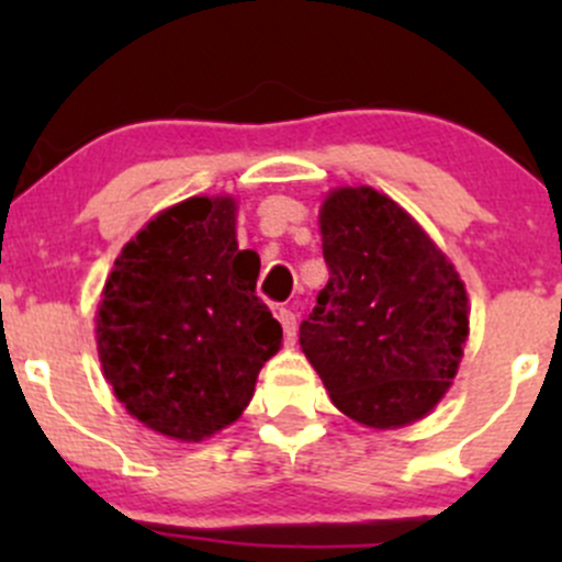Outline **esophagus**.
Returning <instances> with one entry per match:
<instances>
[{
  "instance_id": "34e87169",
  "label": "esophagus",
  "mask_w": 562,
  "mask_h": 562,
  "mask_svg": "<svg viewBox=\"0 0 562 562\" xmlns=\"http://www.w3.org/2000/svg\"><path fill=\"white\" fill-rule=\"evenodd\" d=\"M277 317H280L282 328H285V342L293 345L296 342V313L288 307H280L277 310Z\"/></svg>"
}]
</instances>
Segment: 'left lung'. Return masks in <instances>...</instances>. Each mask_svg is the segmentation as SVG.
Instances as JSON below:
<instances>
[{
	"label": "left lung",
	"mask_w": 562,
	"mask_h": 562,
	"mask_svg": "<svg viewBox=\"0 0 562 562\" xmlns=\"http://www.w3.org/2000/svg\"><path fill=\"white\" fill-rule=\"evenodd\" d=\"M328 282L299 342L331 402L367 427L427 416L468 339L464 285L416 220L372 187H342L321 209Z\"/></svg>",
	"instance_id": "1"
}]
</instances>
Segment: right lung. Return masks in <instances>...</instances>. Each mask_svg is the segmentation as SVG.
Listing matches in <instances>:
<instances>
[{"label":"right lung","instance_id":"obj_1","mask_svg":"<svg viewBox=\"0 0 562 562\" xmlns=\"http://www.w3.org/2000/svg\"><path fill=\"white\" fill-rule=\"evenodd\" d=\"M258 271V255L236 245L234 198H187L122 249L98 307V353L138 422L203 440L241 416L282 342Z\"/></svg>","mask_w":562,"mask_h":562}]
</instances>
